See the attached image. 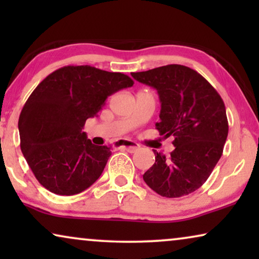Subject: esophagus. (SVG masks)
<instances>
[{
	"mask_svg": "<svg viewBox=\"0 0 259 259\" xmlns=\"http://www.w3.org/2000/svg\"><path fill=\"white\" fill-rule=\"evenodd\" d=\"M115 145L120 148H123V150L128 151L130 153H134V152L139 150V145L134 143V141H130V140H119L116 141Z\"/></svg>",
	"mask_w": 259,
	"mask_h": 259,
	"instance_id": "obj_1",
	"label": "esophagus"
}]
</instances>
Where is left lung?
Instances as JSON below:
<instances>
[{"mask_svg":"<svg viewBox=\"0 0 259 259\" xmlns=\"http://www.w3.org/2000/svg\"><path fill=\"white\" fill-rule=\"evenodd\" d=\"M157 90L160 99V136L175 137L171 157L153 151L155 162L144 173L145 183L158 194L179 198L206 182L222 157L229 123L218 92L194 69L167 65L131 73Z\"/></svg>","mask_w":259,"mask_h":259,"instance_id":"1","label":"left lung"}]
</instances>
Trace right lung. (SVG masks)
Masks as SVG:
<instances>
[{"mask_svg": "<svg viewBox=\"0 0 259 259\" xmlns=\"http://www.w3.org/2000/svg\"><path fill=\"white\" fill-rule=\"evenodd\" d=\"M133 80L91 66H66L41 81L19 118L21 151L35 178L48 191L73 196L101 176L111 147L97 146L82 132L106 99Z\"/></svg>", "mask_w": 259, "mask_h": 259, "instance_id": "add662e5", "label": "right lung"}]
</instances>
